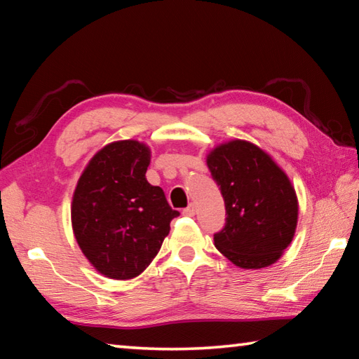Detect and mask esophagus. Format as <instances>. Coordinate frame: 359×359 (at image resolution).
I'll use <instances>...</instances> for the list:
<instances>
[{"label":"esophagus","instance_id":"34e87169","mask_svg":"<svg viewBox=\"0 0 359 359\" xmlns=\"http://www.w3.org/2000/svg\"><path fill=\"white\" fill-rule=\"evenodd\" d=\"M184 215H185V216H189V217L196 215V210H194V205H193V203H189L188 207L184 210Z\"/></svg>","mask_w":359,"mask_h":359}]
</instances>
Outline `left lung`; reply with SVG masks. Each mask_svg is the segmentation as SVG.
Returning a JSON list of instances; mask_svg holds the SVG:
<instances>
[{
    "label": "left lung",
    "instance_id": "8db88e82",
    "mask_svg": "<svg viewBox=\"0 0 359 359\" xmlns=\"http://www.w3.org/2000/svg\"><path fill=\"white\" fill-rule=\"evenodd\" d=\"M222 193L226 219L215 245L241 269L270 266L292 243L297 225L296 191L282 168L247 140L219 144L207 156Z\"/></svg>",
    "mask_w": 359,
    "mask_h": 359
}]
</instances>
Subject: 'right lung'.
<instances>
[{
	"mask_svg": "<svg viewBox=\"0 0 359 359\" xmlns=\"http://www.w3.org/2000/svg\"><path fill=\"white\" fill-rule=\"evenodd\" d=\"M151 151L137 140L106 144L89 160L75 187L71 219L83 255L111 279H133L147 269L179 211L144 177Z\"/></svg>",
	"mask_w": 359,
	"mask_h": 359,
	"instance_id": "obj_1",
	"label": "right lung"
}]
</instances>
